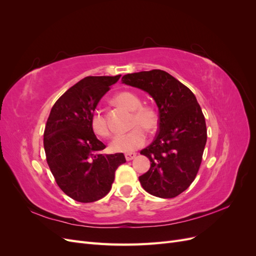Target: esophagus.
<instances>
[{"label": "esophagus", "mask_w": 256, "mask_h": 256, "mask_svg": "<svg viewBox=\"0 0 256 256\" xmlns=\"http://www.w3.org/2000/svg\"><path fill=\"white\" fill-rule=\"evenodd\" d=\"M136 156V152H129V154H125V158H126L127 161H130V160L134 159Z\"/></svg>", "instance_id": "1"}]
</instances>
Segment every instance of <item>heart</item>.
<instances>
[{
  "instance_id": "1",
  "label": "heart",
  "mask_w": 256,
  "mask_h": 256,
  "mask_svg": "<svg viewBox=\"0 0 256 256\" xmlns=\"http://www.w3.org/2000/svg\"><path fill=\"white\" fill-rule=\"evenodd\" d=\"M114 102L132 112L130 127L135 128L127 134L116 136L110 144V148L116 152H132L142 147L146 142L144 128L147 132H154L157 129L159 124L158 113L152 106H142L141 98L131 92H118L114 97ZM90 126L92 131L99 136L108 138L111 134L109 124L102 111L97 110L92 113ZM140 126L144 128H140Z\"/></svg>"
}]
</instances>
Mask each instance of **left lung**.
I'll return each instance as SVG.
<instances>
[{
    "label": "left lung",
    "mask_w": 256,
    "mask_h": 256,
    "mask_svg": "<svg viewBox=\"0 0 256 256\" xmlns=\"http://www.w3.org/2000/svg\"><path fill=\"white\" fill-rule=\"evenodd\" d=\"M122 82L147 92L159 110L154 140L141 150L150 168L138 177L152 196L172 198L194 180L207 141L204 114L194 94L160 69L125 74Z\"/></svg>",
    "instance_id": "left-lung-1"
}]
</instances>
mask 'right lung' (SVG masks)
Returning a JSON list of instances; mask_svg holds the SVG:
<instances>
[{"instance_id":"obj_1","label":"right lung","mask_w":256,"mask_h":256,"mask_svg":"<svg viewBox=\"0 0 256 256\" xmlns=\"http://www.w3.org/2000/svg\"><path fill=\"white\" fill-rule=\"evenodd\" d=\"M120 74L86 76L62 95L52 106L44 132L51 173L65 194L90 203L106 196L115 171L125 164L124 154H102L106 145L96 138L90 118L98 102Z\"/></svg>"}]
</instances>
